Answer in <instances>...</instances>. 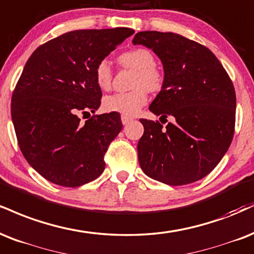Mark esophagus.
I'll return each mask as SVG.
<instances>
[{
	"label": "esophagus",
	"instance_id": "obj_1",
	"mask_svg": "<svg viewBox=\"0 0 254 254\" xmlns=\"http://www.w3.org/2000/svg\"><path fill=\"white\" fill-rule=\"evenodd\" d=\"M131 121H132V117H129V116L122 115V123H123L124 125L125 124H129Z\"/></svg>",
	"mask_w": 254,
	"mask_h": 254
}]
</instances>
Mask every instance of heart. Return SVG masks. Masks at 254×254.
I'll return each instance as SVG.
<instances>
[{
  "label": "heart",
  "instance_id": "b5f03b06",
  "mask_svg": "<svg viewBox=\"0 0 254 254\" xmlns=\"http://www.w3.org/2000/svg\"><path fill=\"white\" fill-rule=\"evenodd\" d=\"M122 66L136 71L132 91L118 92L106 96L103 108L108 112H118L124 116H133L148 102V91L158 92L164 85V74L155 66V56L146 48H133L118 58ZM94 79L102 90H109L112 84V69L108 60H102L94 68Z\"/></svg>",
  "mask_w": 254,
  "mask_h": 254
}]
</instances>
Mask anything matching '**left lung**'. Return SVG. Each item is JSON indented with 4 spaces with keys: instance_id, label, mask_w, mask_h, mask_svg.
I'll return each instance as SVG.
<instances>
[{
    "instance_id": "8db88e82",
    "label": "left lung",
    "mask_w": 254,
    "mask_h": 254,
    "mask_svg": "<svg viewBox=\"0 0 254 254\" xmlns=\"http://www.w3.org/2000/svg\"><path fill=\"white\" fill-rule=\"evenodd\" d=\"M132 42L151 48L164 69L163 87L149 106L162 124L139 119V166L169 186L198 181L218 166L233 139V82L212 51L182 35L148 30ZM168 115L174 122L164 127L161 118Z\"/></svg>"
}]
</instances>
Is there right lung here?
<instances>
[{
    "label": "right lung",
    "instance_id": "right-lung-1",
    "mask_svg": "<svg viewBox=\"0 0 254 254\" xmlns=\"http://www.w3.org/2000/svg\"><path fill=\"white\" fill-rule=\"evenodd\" d=\"M135 30L80 29L39 46L11 96L17 143L27 162L48 181L79 187L105 169L104 155L123 124L118 112L80 115L100 106L94 68Z\"/></svg>",
    "mask_w": 254,
    "mask_h": 254
}]
</instances>
